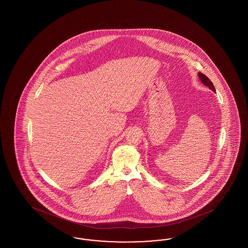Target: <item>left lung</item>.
I'll return each instance as SVG.
<instances>
[{
    "mask_svg": "<svg viewBox=\"0 0 248 248\" xmlns=\"http://www.w3.org/2000/svg\"><path fill=\"white\" fill-rule=\"evenodd\" d=\"M198 76H199L200 81L202 84H204L205 86H207L210 90H212L213 92H216V89H215V87H214V85H213L212 82H211L204 74L199 72V73H198Z\"/></svg>",
    "mask_w": 248,
    "mask_h": 248,
    "instance_id": "1",
    "label": "left lung"
}]
</instances>
